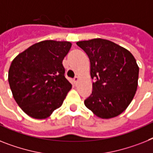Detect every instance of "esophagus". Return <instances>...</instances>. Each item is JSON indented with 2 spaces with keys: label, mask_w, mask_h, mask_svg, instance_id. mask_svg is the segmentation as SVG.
I'll use <instances>...</instances> for the list:
<instances>
[{
  "label": "esophagus",
  "mask_w": 153,
  "mask_h": 153,
  "mask_svg": "<svg viewBox=\"0 0 153 153\" xmlns=\"http://www.w3.org/2000/svg\"><path fill=\"white\" fill-rule=\"evenodd\" d=\"M78 79H79V78H78V76H75V77L74 78V84H76V83L78 81Z\"/></svg>",
  "instance_id": "34e87169"
}]
</instances>
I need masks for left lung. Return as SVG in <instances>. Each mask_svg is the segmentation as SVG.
<instances>
[{"instance_id":"1","label":"left lung","mask_w":153,"mask_h":153,"mask_svg":"<svg viewBox=\"0 0 153 153\" xmlns=\"http://www.w3.org/2000/svg\"><path fill=\"white\" fill-rule=\"evenodd\" d=\"M88 55L92 92L84 105L97 117L109 119L127 108L137 87L139 68L133 55L117 44L104 39L78 41Z\"/></svg>"}]
</instances>
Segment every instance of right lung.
<instances>
[{
	"mask_svg": "<svg viewBox=\"0 0 153 153\" xmlns=\"http://www.w3.org/2000/svg\"><path fill=\"white\" fill-rule=\"evenodd\" d=\"M68 41L44 40L14 59L8 83L19 106L35 119H45L62 105L72 84L65 77L62 60L71 48Z\"/></svg>",
	"mask_w": 153,
	"mask_h": 153,
	"instance_id": "add662e5",
	"label": "right lung"
}]
</instances>
